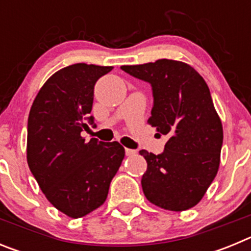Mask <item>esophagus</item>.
Instances as JSON below:
<instances>
[{"mask_svg": "<svg viewBox=\"0 0 251 251\" xmlns=\"http://www.w3.org/2000/svg\"><path fill=\"white\" fill-rule=\"evenodd\" d=\"M126 154H127V156H134V154H136V151L129 150V148H126Z\"/></svg>", "mask_w": 251, "mask_h": 251, "instance_id": "esophagus-1", "label": "esophagus"}]
</instances>
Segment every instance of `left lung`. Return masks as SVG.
Returning a JSON list of instances; mask_svg holds the SVG:
<instances>
[{
	"mask_svg": "<svg viewBox=\"0 0 251 251\" xmlns=\"http://www.w3.org/2000/svg\"><path fill=\"white\" fill-rule=\"evenodd\" d=\"M121 69L152 85L154 101L148 124L168 136L161 154L139 151L147 161L143 194L170 211L194 207L217 175L224 139L207 84L192 66L177 60Z\"/></svg>",
	"mask_w": 251,
	"mask_h": 251,
	"instance_id": "obj_1",
	"label": "left lung"
}]
</instances>
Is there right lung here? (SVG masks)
<instances>
[{"instance_id": "obj_1", "label": "right lung", "mask_w": 251, "mask_h": 251, "mask_svg": "<svg viewBox=\"0 0 251 251\" xmlns=\"http://www.w3.org/2000/svg\"><path fill=\"white\" fill-rule=\"evenodd\" d=\"M112 66L60 69L37 93L27 122V163L49 202L72 219L100 207L124 158L118 142L81 137L93 123L94 85Z\"/></svg>"}]
</instances>
